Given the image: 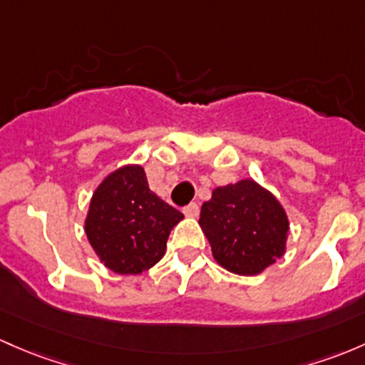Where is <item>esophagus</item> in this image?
Wrapping results in <instances>:
<instances>
[{
    "label": "esophagus",
    "mask_w": 365,
    "mask_h": 365,
    "mask_svg": "<svg viewBox=\"0 0 365 365\" xmlns=\"http://www.w3.org/2000/svg\"><path fill=\"white\" fill-rule=\"evenodd\" d=\"M183 213H185V217L189 218H194L199 215V205L197 202H190V205H187L185 208H183Z\"/></svg>",
    "instance_id": "obj_1"
}]
</instances>
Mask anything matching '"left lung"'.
I'll list each match as a JSON object with an SVG mask.
<instances>
[{
	"label": "left lung",
	"mask_w": 365,
	"mask_h": 365,
	"mask_svg": "<svg viewBox=\"0 0 365 365\" xmlns=\"http://www.w3.org/2000/svg\"><path fill=\"white\" fill-rule=\"evenodd\" d=\"M199 225L213 259L234 274L255 276L285 253L289 218L278 199L250 178L217 187Z\"/></svg>",
	"instance_id": "left-lung-1"
}]
</instances>
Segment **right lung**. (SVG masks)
Segmentation results:
<instances>
[{"label": "right lung", "mask_w": 365, "mask_h": 365, "mask_svg": "<svg viewBox=\"0 0 365 365\" xmlns=\"http://www.w3.org/2000/svg\"><path fill=\"white\" fill-rule=\"evenodd\" d=\"M182 218L148 189L143 168L128 164L110 173L94 190L86 234L108 269L140 274L163 259L171 229Z\"/></svg>", "instance_id": "add662e5"}]
</instances>
